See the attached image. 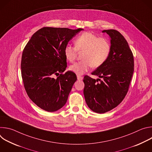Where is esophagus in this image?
Masks as SVG:
<instances>
[{"label": "esophagus", "mask_w": 152, "mask_h": 152, "mask_svg": "<svg viewBox=\"0 0 152 152\" xmlns=\"http://www.w3.org/2000/svg\"><path fill=\"white\" fill-rule=\"evenodd\" d=\"M77 80H82L83 77H82L81 76H79V75H77Z\"/></svg>", "instance_id": "esophagus-1"}]
</instances>
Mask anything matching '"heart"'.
Returning <instances> with one entry per match:
<instances>
[{"mask_svg":"<svg viewBox=\"0 0 152 152\" xmlns=\"http://www.w3.org/2000/svg\"><path fill=\"white\" fill-rule=\"evenodd\" d=\"M75 48L67 45L64 48V55L69 62H73L77 55V51L83 52L82 61L70 66L69 69L77 75H82L88 72L91 67L97 68L109 58L111 46L107 39L99 38L97 35L85 32L79 35L75 41Z\"/></svg>","mask_w":152,"mask_h":152,"instance_id":"heart-1","label":"heart"}]
</instances>
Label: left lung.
Masks as SVG:
<instances>
[{
	"mask_svg": "<svg viewBox=\"0 0 152 152\" xmlns=\"http://www.w3.org/2000/svg\"><path fill=\"white\" fill-rule=\"evenodd\" d=\"M102 32L110 36L111 53L102 66L91 73L102 80L88 76H85L83 80L86 103L91 110L99 114L111 111L122 102L134 70V56L124 37L114 29Z\"/></svg>",
	"mask_w": 152,
	"mask_h": 152,
	"instance_id": "8db88e82",
	"label": "left lung"
}]
</instances>
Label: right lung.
I'll list each match as a JSON object with an SVG mask.
<instances>
[{
    "label": "right lung",
    "mask_w": 152,
    "mask_h": 152,
    "mask_svg": "<svg viewBox=\"0 0 152 152\" xmlns=\"http://www.w3.org/2000/svg\"><path fill=\"white\" fill-rule=\"evenodd\" d=\"M83 30L44 27L34 34L25 46L21 76L28 96L42 110L56 111L66 103L77 77L71 71L62 74L67 67L64 48Z\"/></svg>",
    "instance_id": "obj_1"
}]
</instances>
